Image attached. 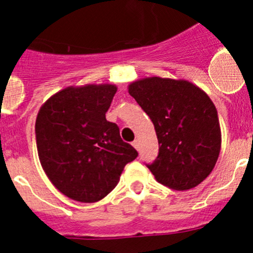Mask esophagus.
<instances>
[{
  "label": "esophagus",
  "mask_w": 253,
  "mask_h": 253,
  "mask_svg": "<svg viewBox=\"0 0 253 253\" xmlns=\"http://www.w3.org/2000/svg\"><path fill=\"white\" fill-rule=\"evenodd\" d=\"M131 144H133V147H134V148H135V149L139 148V142H138V140H134V142L131 143Z\"/></svg>",
  "instance_id": "obj_1"
}]
</instances>
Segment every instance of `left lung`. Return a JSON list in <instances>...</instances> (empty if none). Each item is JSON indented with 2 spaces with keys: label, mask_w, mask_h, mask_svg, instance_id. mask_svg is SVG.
Here are the masks:
<instances>
[{
  "label": "left lung",
  "mask_w": 253,
  "mask_h": 253,
  "mask_svg": "<svg viewBox=\"0 0 253 253\" xmlns=\"http://www.w3.org/2000/svg\"><path fill=\"white\" fill-rule=\"evenodd\" d=\"M129 93L156 129L160 151L147 165L156 180L173 190L198 186L213 171L222 143L209 96L187 81L161 77L133 82Z\"/></svg>",
  "instance_id": "obj_1"
}]
</instances>
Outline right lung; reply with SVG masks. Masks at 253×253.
Returning <instances> with one entry per match:
<instances>
[{
	"label": "right lung",
	"mask_w": 253,
	"mask_h": 253,
	"mask_svg": "<svg viewBox=\"0 0 253 253\" xmlns=\"http://www.w3.org/2000/svg\"><path fill=\"white\" fill-rule=\"evenodd\" d=\"M116 87H68L40 107L35 123L42 167L60 193L82 203H95L119 182L125 165L138 152L107 122Z\"/></svg>",
	"instance_id": "right-lung-1"
}]
</instances>
